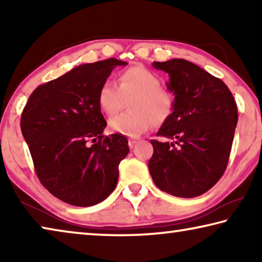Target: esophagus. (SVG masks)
<instances>
[{
	"instance_id": "34e87169",
	"label": "esophagus",
	"mask_w": 262,
	"mask_h": 262,
	"mask_svg": "<svg viewBox=\"0 0 262 262\" xmlns=\"http://www.w3.org/2000/svg\"><path fill=\"white\" fill-rule=\"evenodd\" d=\"M139 141H140L139 139H133V137H132V139L128 140V144H129V148H133V147H134V145H135Z\"/></svg>"
}]
</instances>
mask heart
<instances>
[{
  "instance_id": "1",
  "label": "heart",
  "mask_w": 262,
  "mask_h": 262,
  "mask_svg": "<svg viewBox=\"0 0 262 262\" xmlns=\"http://www.w3.org/2000/svg\"><path fill=\"white\" fill-rule=\"evenodd\" d=\"M132 111L112 118L111 130L118 134L136 137L148 132L154 121L162 125L174 111V99L162 88V81L151 70L134 66L119 75V86L105 82L98 92V105L103 112L112 117L129 101Z\"/></svg>"
}]
</instances>
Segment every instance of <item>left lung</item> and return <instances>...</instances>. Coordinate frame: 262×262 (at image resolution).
Segmentation results:
<instances>
[{"label":"left lung","mask_w":262,"mask_h":262,"mask_svg":"<svg viewBox=\"0 0 262 262\" xmlns=\"http://www.w3.org/2000/svg\"><path fill=\"white\" fill-rule=\"evenodd\" d=\"M170 76L174 111L151 140L149 172L157 187L178 198H195L223 176L231 151L238 110L223 81L184 59L154 62Z\"/></svg>","instance_id":"8db88e82"}]
</instances>
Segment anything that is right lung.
Returning a JSON list of instances; mask_svg holds the SVG:
<instances>
[{
	"instance_id": "add662e5",
	"label": "right lung",
	"mask_w": 262,
	"mask_h": 262,
	"mask_svg": "<svg viewBox=\"0 0 262 262\" xmlns=\"http://www.w3.org/2000/svg\"><path fill=\"white\" fill-rule=\"evenodd\" d=\"M107 59L75 67L39 85L21 113L20 128L38 179L61 201L90 207L104 201L118 183L119 164L129 148L126 136H104L107 123L98 92L117 66Z\"/></svg>"
}]
</instances>
